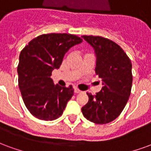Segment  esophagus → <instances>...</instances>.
Returning a JSON list of instances; mask_svg holds the SVG:
<instances>
[{"label":"esophagus","instance_id":"esophagus-1","mask_svg":"<svg viewBox=\"0 0 151 151\" xmlns=\"http://www.w3.org/2000/svg\"><path fill=\"white\" fill-rule=\"evenodd\" d=\"M74 92H75V93H80V92H81V91H80V89L78 88H76H76H74Z\"/></svg>","mask_w":151,"mask_h":151}]
</instances>
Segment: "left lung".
Here are the masks:
<instances>
[{"label":"left lung","instance_id":"8db88e82","mask_svg":"<svg viewBox=\"0 0 151 151\" xmlns=\"http://www.w3.org/2000/svg\"><path fill=\"white\" fill-rule=\"evenodd\" d=\"M95 50L96 74L103 88L96 95L87 92L88 102L82 107L85 118L96 124H107L122 113L131 93L132 63L122 47L109 38L83 35Z\"/></svg>","mask_w":151,"mask_h":151}]
</instances>
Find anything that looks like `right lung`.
<instances>
[{
  "mask_svg": "<svg viewBox=\"0 0 151 151\" xmlns=\"http://www.w3.org/2000/svg\"><path fill=\"white\" fill-rule=\"evenodd\" d=\"M82 41L71 34H46L32 39L21 51L18 86L26 107L34 116L53 121L63 114L74 89L71 85H55L50 76L60 67L66 52Z\"/></svg>",
  "mask_w": 151,
  "mask_h": 151,
  "instance_id": "obj_1",
  "label": "right lung"
}]
</instances>
